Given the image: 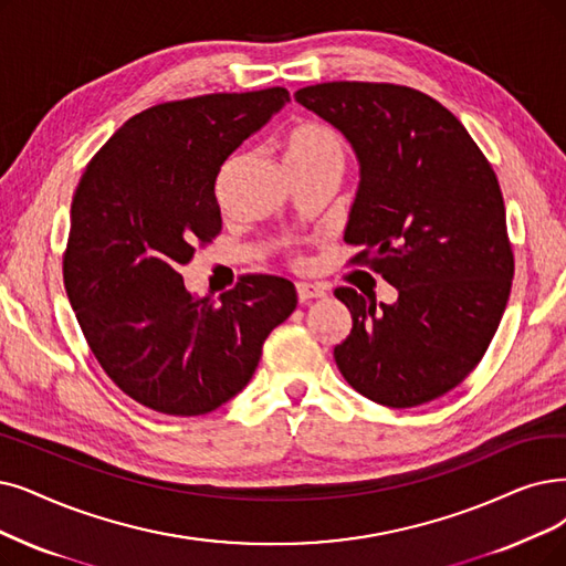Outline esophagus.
Returning <instances> with one entry per match:
<instances>
[{
  "label": "esophagus",
  "instance_id": "esophagus-1",
  "mask_svg": "<svg viewBox=\"0 0 566 566\" xmlns=\"http://www.w3.org/2000/svg\"><path fill=\"white\" fill-rule=\"evenodd\" d=\"M297 297L302 304H306L313 300L327 297V290L323 285H315V283H297Z\"/></svg>",
  "mask_w": 566,
  "mask_h": 566
}]
</instances>
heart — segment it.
Instances as JSON below:
<instances>
[{"mask_svg":"<svg viewBox=\"0 0 566 566\" xmlns=\"http://www.w3.org/2000/svg\"><path fill=\"white\" fill-rule=\"evenodd\" d=\"M285 160L287 167L321 165L346 160L344 137L334 127L323 123H300L285 137Z\"/></svg>","mask_w":566,"mask_h":566,"instance_id":"1","label":"heart"}]
</instances>
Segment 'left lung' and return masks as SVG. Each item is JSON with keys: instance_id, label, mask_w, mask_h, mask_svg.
Wrapping results in <instances>:
<instances>
[{"instance_id": "8db88e82", "label": "left lung", "mask_w": 566, "mask_h": 566, "mask_svg": "<svg viewBox=\"0 0 566 566\" xmlns=\"http://www.w3.org/2000/svg\"><path fill=\"white\" fill-rule=\"evenodd\" d=\"M295 99L334 125L359 163L346 243L397 287L378 304L336 287L353 329L334 348L338 371L367 399L409 409L476 369L504 315L513 251L504 197L464 125L420 90L332 81Z\"/></svg>"}]
</instances>
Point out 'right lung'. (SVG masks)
<instances>
[{
    "instance_id": "1",
    "label": "right lung",
    "mask_w": 566,
    "mask_h": 566,
    "mask_svg": "<svg viewBox=\"0 0 566 566\" xmlns=\"http://www.w3.org/2000/svg\"><path fill=\"white\" fill-rule=\"evenodd\" d=\"M290 93H216L132 116L85 167L62 258L66 297L106 376L148 409L205 416L253 378L269 332L297 306L287 279L245 274L192 297L180 266L222 228V163Z\"/></svg>"
}]
</instances>
